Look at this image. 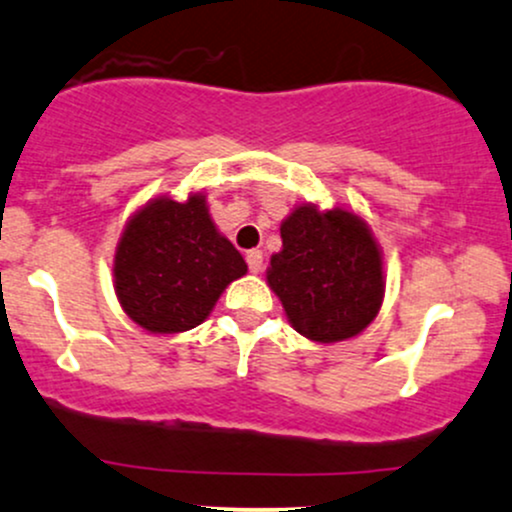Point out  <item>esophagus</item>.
Segmentation results:
<instances>
[{"mask_svg": "<svg viewBox=\"0 0 512 512\" xmlns=\"http://www.w3.org/2000/svg\"><path fill=\"white\" fill-rule=\"evenodd\" d=\"M246 263H249L251 273H261L263 271V254L258 249H251L249 254H246Z\"/></svg>", "mask_w": 512, "mask_h": 512, "instance_id": "34e87169", "label": "esophagus"}]
</instances>
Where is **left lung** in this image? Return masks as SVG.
Returning a JSON list of instances; mask_svg holds the SVG:
<instances>
[{"instance_id": "obj_1", "label": "left lung", "mask_w": 512, "mask_h": 512, "mask_svg": "<svg viewBox=\"0 0 512 512\" xmlns=\"http://www.w3.org/2000/svg\"><path fill=\"white\" fill-rule=\"evenodd\" d=\"M280 239L266 283L292 329L314 343H338L375 321L387 285L384 258L358 212L300 203L280 222Z\"/></svg>"}]
</instances>
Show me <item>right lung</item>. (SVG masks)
I'll list each match as a JSON object with an SVG mask.
<instances>
[{
	"label": "right lung",
	"instance_id": "obj_1",
	"mask_svg": "<svg viewBox=\"0 0 512 512\" xmlns=\"http://www.w3.org/2000/svg\"><path fill=\"white\" fill-rule=\"evenodd\" d=\"M244 256L217 229L205 193L147 200L125 222L113 287L123 312L149 333H181L210 317L229 283L246 275Z\"/></svg>",
	"mask_w": 512,
	"mask_h": 512
}]
</instances>
